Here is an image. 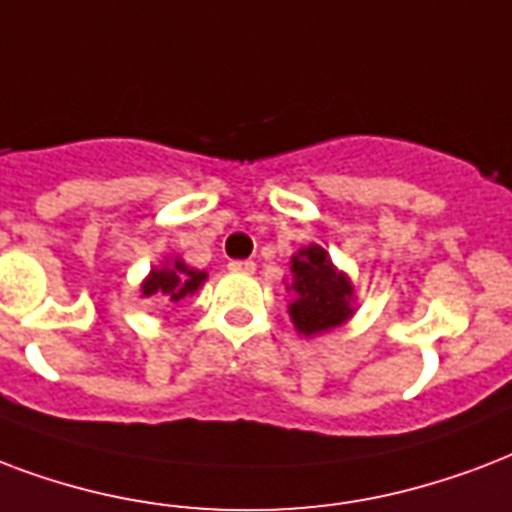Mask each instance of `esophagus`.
<instances>
[{
    "label": "esophagus",
    "mask_w": 512,
    "mask_h": 512,
    "mask_svg": "<svg viewBox=\"0 0 512 512\" xmlns=\"http://www.w3.org/2000/svg\"><path fill=\"white\" fill-rule=\"evenodd\" d=\"M228 268L236 273H255V263L252 260H230Z\"/></svg>",
    "instance_id": "obj_1"
}]
</instances>
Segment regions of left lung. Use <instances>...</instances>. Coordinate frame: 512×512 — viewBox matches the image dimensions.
<instances>
[{
  "mask_svg": "<svg viewBox=\"0 0 512 512\" xmlns=\"http://www.w3.org/2000/svg\"><path fill=\"white\" fill-rule=\"evenodd\" d=\"M292 290L290 317L303 335H317L333 330L354 314L351 308V284L330 263L322 247L311 244L292 257Z\"/></svg>",
  "mask_w": 512,
  "mask_h": 512,
  "instance_id": "left-lung-1",
  "label": "left lung"
}]
</instances>
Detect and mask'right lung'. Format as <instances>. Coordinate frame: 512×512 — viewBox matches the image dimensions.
I'll return each instance as SVG.
<instances>
[{
	"instance_id": "1",
	"label": "right lung",
	"mask_w": 512,
	"mask_h": 512,
	"mask_svg": "<svg viewBox=\"0 0 512 512\" xmlns=\"http://www.w3.org/2000/svg\"><path fill=\"white\" fill-rule=\"evenodd\" d=\"M206 279V273L201 271H193V268H187L182 260H174L171 265L166 268H155L150 273V279L142 284V292L150 298V295H158L163 298L166 303H177L182 300L185 295H193L201 282Z\"/></svg>"
}]
</instances>
